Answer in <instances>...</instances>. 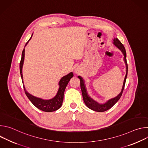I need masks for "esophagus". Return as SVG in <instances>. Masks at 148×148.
I'll return each instance as SVG.
<instances>
[{"mask_svg":"<svg viewBox=\"0 0 148 148\" xmlns=\"http://www.w3.org/2000/svg\"><path fill=\"white\" fill-rule=\"evenodd\" d=\"M75 72L76 73H78V70L75 69Z\"/></svg>","mask_w":148,"mask_h":148,"instance_id":"esophagus-1","label":"esophagus"}]
</instances>
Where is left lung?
Returning a JSON list of instances; mask_svg holds the SVG:
<instances>
[{
    "label": "left lung",
    "instance_id": "1",
    "mask_svg": "<svg viewBox=\"0 0 148 148\" xmlns=\"http://www.w3.org/2000/svg\"><path fill=\"white\" fill-rule=\"evenodd\" d=\"M113 44L116 47H117L123 53V54L124 56V61L125 62V65L126 66V75H125V78L123 80L122 88L121 92L116 97L109 99L108 101H107L104 103L101 104V103H98L97 102H96L95 101L92 99L90 97H89V95L87 93L86 88L85 84H84V81L82 78L80 76H78V78L80 79V86H81V89L82 94V98H83L84 103H86V105H87V107L88 108H89L90 109H91L93 111H97V112H101L106 111L108 110L109 109H110L111 107H112L114 105L118 102V101L119 99V98L122 96V94L124 87H125V82H126V77H127V74H128V64H127V62H126V53L125 49L123 45L122 44L121 42L117 38H115L114 39Z\"/></svg>",
    "mask_w": 148,
    "mask_h": 148
}]
</instances>
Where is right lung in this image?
<instances>
[{
	"mask_svg": "<svg viewBox=\"0 0 148 148\" xmlns=\"http://www.w3.org/2000/svg\"><path fill=\"white\" fill-rule=\"evenodd\" d=\"M33 34L32 35L31 37L29 40V41L27 42L25 46L27 45L28 42L30 41V40L32 38ZM24 58H25V49H23L22 54V58H21L20 62V72L21 77H22V82L23 83V74H22V68L24 62ZM74 76L73 73L72 72L70 73L69 74L66 75V76H64L61 78L59 82V88L58 90V92L56 94V95L50 99H43L39 98H37L36 97L33 96L32 95L30 94L25 89V86H23V88L25 89V92L27 97V98L29 99V100L32 102V103L34 105V106L37 108L38 109L45 111V112H53L57 110H58L62 105V103L63 101V98H64V94L65 89L67 86L69 82L70 81V79Z\"/></svg>",
	"mask_w": 148,
	"mask_h": 148,
	"instance_id": "right-lung-1",
	"label": "right lung"
}]
</instances>
